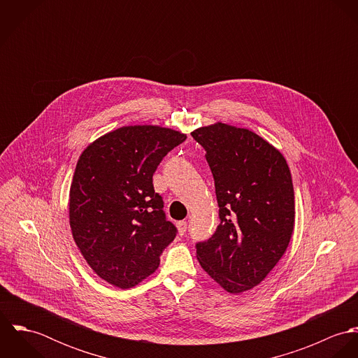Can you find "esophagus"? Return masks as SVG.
Returning <instances> with one entry per match:
<instances>
[{"label": "esophagus", "mask_w": 358, "mask_h": 358, "mask_svg": "<svg viewBox=\"0 0 358 358\" xmlns=\"http://www.w3.org/2000/svg\"><path fill=\"white\" fill-rule=\"evenodd\" d=\"M176 226H178V230H179V233H180V236H183V234L187 231V222H185V220L178 222Z\"/></svg>", "instance_id": "obj_1"}]
</instances>
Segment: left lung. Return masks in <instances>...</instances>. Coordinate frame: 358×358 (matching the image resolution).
I'll list each match as a JSON object with an SVG mask.
<instances>
[{
	"label": "left lung",
	"mask_w": 358,
	"mask_h": 358,
	"mask_svg": "<svg viewBox=\"0 0 358 358\" xmlns=\"http://www.w3.org/2000/svg\"><path fill=\"white\" fill-rule=\"evenodd\" d=\"M215 180L220 223L196 244L205 271L227 292L254 288L287 251L294 185L282 154L254 132L213 124L192 132Z\"/></svg>",
	"instance_id": "obj_1"
}]
</instances>
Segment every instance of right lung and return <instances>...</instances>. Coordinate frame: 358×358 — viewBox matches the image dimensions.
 Returning <instances> with one entry per match:
<instances>
[{
  "mask_svg": "<svg viewBox=\"0 0 358 358\" xmlns=\"http://www.w3.org/2000/svg\"><path fill=\"white\" fill-rule=\"evenodd\" d=\"M173 129L135 125L106 134L78 159L70 187L73 238L92 270L127 289L154 273L178 229L154 192L162 158L186 141Z\"/></svg>",
  "mask_w": 358,
  "mask_h": 358,
  "instance_id": "add662e5",
  "label": "right lung"
}]
</instances>
